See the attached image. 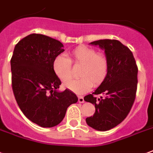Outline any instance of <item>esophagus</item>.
<instances>
[{"mask_svg": "<svg viewBox=\"0 0 153 153\" xmlns=\"http://www.w3.org/2000/svg\"><path fill=\"white\" fill-rule=\"evenodd\" d=\"M78 102L79 103L85 102V100H84V97H83V96H78Z\"/></svg>", "mask_w": 153, "mask_h": 153, "instance_id": "34e87169", "label": "esophagus"}]
</instances>
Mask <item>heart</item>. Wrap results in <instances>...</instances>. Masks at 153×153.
Returning a JSON list of instances; mask_svg holds the SVG:
<instances>
[{
  "label": "heart",
  "mask_w": 153,
  "mask_h": 153,
  "mask_svg": "<svg viewBox=\"0 0 153 153\" xmlns=\"http://www.w3.org/2000/svg\"><path fill=\"white\" fill-rule=\"evenodd\" d=\"M71 64L81 66L79 75L81 78L65 84V87L76 94H84L92 86L98 87L105 81L109 71V61L105 54L96 49L81 45L71 51L70 58L63 55L55 57L53 68L55 74L63 83L73 78Z\"/></svg>",
  "instance_id": "obj_1"
}]
</instances>
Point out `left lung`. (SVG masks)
<instances>
[{"instance_id":"left-lung-1","label":"left lung","mask_w":153,"mask_h":153,"mask_svg":"<svg viewBox=\"0 0 153 153\" xmlns=\"http://www.w3.org/2000/svg\"><path fill=\"white\" fill-rule=\"evenodd\" d=\"M105 49L109 61L105 81L84 100L95 105L96 112L85 121L96 130L107 131L123 121L134 105L137 85V66L133 53L116 39H100L91 42ZM102 97L96 99L95 96Z\"/></svg>"}]
</instances>
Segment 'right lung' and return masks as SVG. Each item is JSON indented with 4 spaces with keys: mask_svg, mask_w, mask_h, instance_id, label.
<instances>
[{
    "mask_svg": "<svg viewBox=\"0 0 153 153\" xmlns=\"http://www.w3.org/2000/svg\"><path fill=\"white\" fill-rule=\"evenodd\" d=\"M64 51L60 41L32 33L16 44L11 59V83L19 109L33 123L44 128L60 123L68 106L78 98L69 90L58 92L61 81L53 63ZM51 92V95L47 94Z\"/></svg>",
    "mask_w": 153,
    "mask_h": 153,
    "instance_id": "obj_1",
    "label": "right lung"
}]
</instances>
